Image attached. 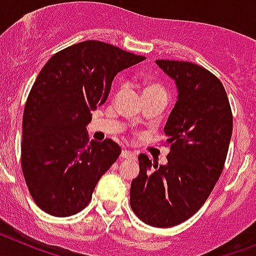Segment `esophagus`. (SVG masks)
<instances>
[{"instance_id":"esophagus-1","label":"esophagus","mask_w":256,"mask_h":256,"mask_svg":"<svg viewBox=\"0 0 256 256\" xmlns=\"http://www.w3.org/2000/svg\"><path fill=\"white\" fill-rule=\"evenodd\" d=\"M122 159H133L136 156V154L133 152V151H130V150H123L120 154Z\"/></svg>"}]
</instances>
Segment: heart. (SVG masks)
<instances>
[{"mask_svg":"<svg viewBox=\"0 0 256 256\" xmlns=\"http://www.w3.org/2000/svg\"><path fill=\"white\" fill-rule=\"evenodd\" d=\"M150 88H151V87H150Z\"/></svg>","mask_w":256,"mask_h":256,"instance_id":"heart-1","label":"heart"}]
</instances>
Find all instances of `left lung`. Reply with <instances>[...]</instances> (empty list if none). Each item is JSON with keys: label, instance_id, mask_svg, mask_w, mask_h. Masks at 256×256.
<instances>
[{"label": "left lung", "instance_id": "1", "mask_svg": "<svg viewBox=\"0 0 256 256\" xmlns=\"http://www.w3.org/2000/svg\"><path fill=\"white\" fill-rule=\"evenodd\" d=\"M176 83L178 96L164 133L170 146L165 165L138 156L130 208L144 223L168 228L200 209L220 177L232 136V112L222 82L187 61L156 60Z\"/></svg>", "mask_w": 256, "mask_h": 256}]
</instances>
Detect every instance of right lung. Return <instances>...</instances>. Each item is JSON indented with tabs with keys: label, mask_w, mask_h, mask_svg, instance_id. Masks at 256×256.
Segmentation results:
<instances>
[{
	"label": "right lung",
	"mask_w": 256,
	"mask_h": 256,
	"mask_svg": "<svg viewBox=\"0 0 256 256\" xmlns=\"http://www.w3.org/2000/svg\"><path fill=\"white\" fill-rule=\"evenodd\" d=\"M144 58L84 40L55 54L42 68L24 108L22 169L44 212L70 216L90 204L122 150L110 138L88 142L86 126L91 112L105 104L115 76Z\"/></svg>",
	"instance_id": "add662e5"
}]
</instances>
